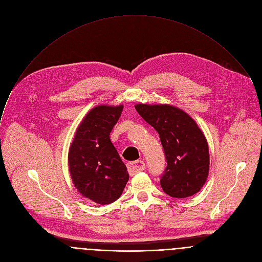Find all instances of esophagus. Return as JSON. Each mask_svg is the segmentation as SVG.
<instances>
[{
  "instance_id": "1",
  "label": "esophagus",
  "mask_w": 262,
  "mask_h": 262,
  "mask_svg": "<svg viewBox=\"0 0 262 262\" xmlns=\"http://www.w3.org/2000/svg\"><path fill=\"white\" fill-rule=\"evenodd\" d=\"M127 169L129 175H135L145 169V163L143 161H136L127 164Z\"/></svg>"
}]
</instances>
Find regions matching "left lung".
Instances as JSON below:
<instances>
[{
    "mask_svg": "<svg viewBox=\"0 0 262 262\" xmlns=\"http://www.w3.org/2000/svg\"><path fill=\"white\" fill-rule=\"evenodd\" d=\"M135 107L159 133L167 161L160 180L163 191L173 198H186L198 193L208 176L209 151L197 123L173 105L140 103Z\"/></svg>",
    "mask_w": 262,
    "mask_h": 262,
    "instance_id": "left-lung-1",
    "label": "left lung"
}]
</instances>
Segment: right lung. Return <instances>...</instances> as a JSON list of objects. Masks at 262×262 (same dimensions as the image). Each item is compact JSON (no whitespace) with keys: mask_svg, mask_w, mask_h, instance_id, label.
Returning <instances> with one entry per match:
<instances>
[{"mask_svg":"<svg viewBox=\"0 0 262 262\" xmlns=\"http://www.w3.org/2000/svg\"><path fill=\"white\" fill-rule=\"evenodd\" d=\"M123 105L93 107L79 125L68 152L71 179L80 194L104 205L116 201L129 178L110 133Z\"/></svg>","mask_w":262,"mask_h":262,"instance_id":"add662e5","label":"right lung"}]
</instances>
